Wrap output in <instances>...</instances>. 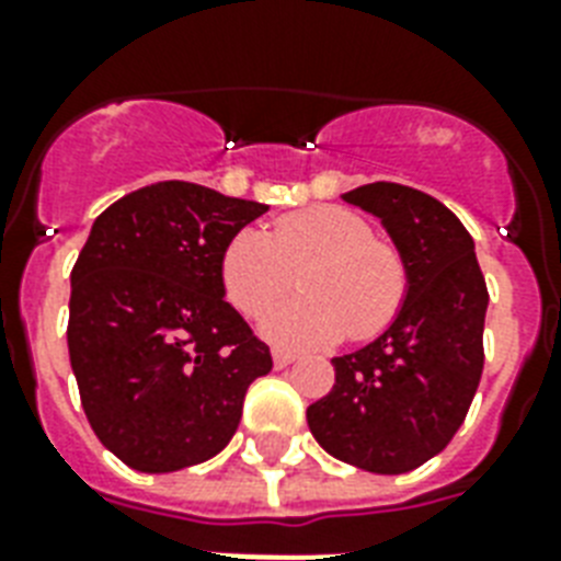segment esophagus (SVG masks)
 I'll return each mask as SVG.
<instances>
[{
  "instance_id": "obj_1",
  "label": "esophagus",
  "mask_w": 561,
  "mask_h": 561,
  "mask_svg": "<svg viewBox=\"0 0 561 561\" xmlns=\"http://www.w3.org/2000/svg\"><path fill=\"white\" fill-rule=\"evenodd\" d=\"M294 360H297V355H294V352H285V350H273V367H276V369H285V367H290V364H294Z\"/></svg>"
}]
</instances>
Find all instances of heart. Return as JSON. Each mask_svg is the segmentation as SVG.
<instances>
[{
	"label": "heart",
	"instance_id": "obj_1",
	"mask_svg": "<svg viewBox=\"0 0 561 561\" xmlns=\"http://www.w3.org/2000/svg\"><path fill=\"white\" fill-rule=\"evenodd\" d=\"M300 273L304 294L272 305ZM229 302L247 317L271 312L262 334L279 346H323L373 337L390 323L408 294V267L399 250L373 238V227L343 206L285 215L264 236L247 227L229 238L220 259Z\"/></svg>",
	"mask_w": 561,
	"mask_h": 561
}]
</instances>
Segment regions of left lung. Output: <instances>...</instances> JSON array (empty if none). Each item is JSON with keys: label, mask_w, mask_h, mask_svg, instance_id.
I'll return each instance as SVG.
<instances>
[{"label": "left lung", "mask_w": 561, "mask_h": 561, "mask_svg": "<svg viewBox=\"0 0 561 561\" xmlns=\"http://www.w3.org/2000/svg\"><path fill=\"white\" fill-rule=\"evenodd\" d=\"M341 197L381 220L408 267V294L375 341L332 358V392L306 419L337 460L404 474L443 451L469 413L483 373L486 279L469 229L431 194L367 183Z\"/></svg>", "instance_id": "1"}]
</instances>
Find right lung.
<instances>
[{
    "label": "right lung",
    "mask_w": 561,
    "mask_h": 561,
    "mask_svg": "<svg viewBox=\"0 0 561 561\" xmlns=\"http://www.w3.org/2000/svg\"><path fill=\"white\" fill-rule=\"evenodd\" d=\"M271 209L162 180L101 211L72 267L69 360L107 451L148 474L227 448L271 350L224 299L229 238Z\"/></svg>",
    "instance_id": "right-lung-1"
}]
</instances>
